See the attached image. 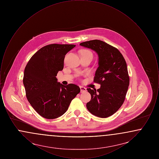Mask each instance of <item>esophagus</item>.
Wrapping results in <instances>:
<instances>
[{"instance_id": "34e87169", "label": "esophagus", "mask_w": 159, "mask_h": 159, "mask_svg": "<svg viewBox=\"0 0 159 159\" xmlns=\"http://www.w3.org/2000/svg\"><path fill=\"white\" fill-rule=\"evenodd\" d=\"M80 92L81 93H83V92H86V89L83 87V86H80Z\"/></svg>"}]
</instances>
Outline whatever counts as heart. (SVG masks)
<instances>
[{
    "mask_svg": "<svg viewBox=\"0 0 159 159\" xmlns=\"http://www.w3.org/2000/svg\"><path fill=\"white\" fill-rule=\"evenodd\" d=\"M80 53H91V52H90L89 51H88V50H86V49H83V50H82L81 51V52H80Z\"/></svg>",
    "mask_w": 159,
    "mask_h": 159,
    "instance_id": "heart-1",
    "label": "heart"
}]
</instances>
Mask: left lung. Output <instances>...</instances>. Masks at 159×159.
Wrapping results in <instances>:
<instances>
[{"mask_svg":"<svg viewBox=\"0 0 159 159\" xmlns=\"http://www.w3.org/2000/svg\"><path fill=\"white\" fill-rule=\"evenodd\" d=\"M80 45L93 50L98 55L99 66L93 81L101 87L97 91L87 89L91 95L87 109L95 116L108 117L120 108L125 99L129 84L126 61L117 48L99 40L84 42Z\"/></svg>","mask_w":159,"mask_h":159,"instance_id":"obj_1","label":"left lung"}]
</instances>
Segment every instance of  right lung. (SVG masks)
I'll use <instances>...</instances> for the list:
<instances>
[{"instance_id": "right-lung-1", "label": "right lung", "mask_w": 159, "mask_h": 159, "mask_svg": "<svg viewBox=\"0 0 159 159\" xmlns=\"http://www.w3.org/2000/svg\"><path fill=\"white\" fill-rule=\"evenodd\" d=\"M75 45L50 44L40 48L29 61L23 84L31 106L42 117L53 119L68 110L73 99L80 92L75 84L63 85L56 76L64 68L66 53Z\"/></svg>"}]
</instances>
